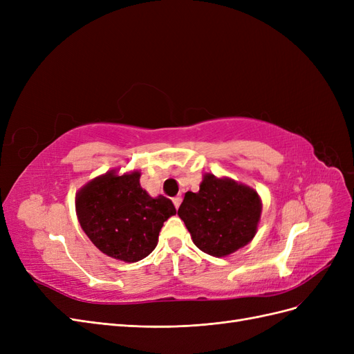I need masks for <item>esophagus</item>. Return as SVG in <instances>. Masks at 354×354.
I'll list each match as a JSON object with an SVG mask.
<instances>
[{
    "label": "esophagus",
    "mask_w": 354,
    "mask_h": 354,
    "mask_svg": "<svg viewBox=\"0 0 354 354\" xmlns=\"http://www.w3.org/2000/svg\"><path fill=\"white\" fill-rule=\"evenodd\" d=\"M181 201H183V198L181 196H176L174 199H173V203H174V207L178 209V207H180V203H181Z\"/></svg>",
    "instance_id": "esophagus-1"
}]
</instances>
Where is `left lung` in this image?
<instances>
[{
    "label": "left lung",
    "instance_id": "obj_1",
    "mask_svg": "<svg viewBox=\"0 0 354 354\" xmlns=\"http://www.w3.org/2000/svg\"><path fill=\"white\" fill-rule=\"evenodd\" d=\"M261 209L255 189L205 173L199 192H187L177 214L201 251L227 257L254 239Z\"/></svg>",
    "mask_w": 354,
    "mask_h": 354
}]
</instances>
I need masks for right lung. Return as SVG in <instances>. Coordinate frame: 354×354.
I'll use <instances>...</instances> for the list:
<instances>
[{
	"mask_svg": "<svg viewBox=\"0 0 354 354\" xmlns=\"http://www.w3.org/2000/svg\"><path fill=\"white\" fill-rule=\"evenodd\" d=\"M140 171L111 169L84 185L75 196L82 230L97 248L125 263L143 260L158 245L159 232L176 208L168 198H152L140 186Z\"/></svg>",
	"mask_w": 354,
	"mask_h": 354,
	"instance_id": "1",
	"label": "right lung"
}]
</instances>
